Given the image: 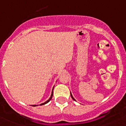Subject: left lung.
Segmentation results:
<instances>
[{
	"instance_id": "8db88e82",
	"label": "left lung",
	"mask_w": 126,
	"mask_h": 126,
	"mask_svg": "<svg viewBox=\"0 0 126 126\" xmlns=\"http://www.w3.org/2000/svg\"><path fill=\"white\" fill-rule=\"evenodd\" d=\"M70 95H71V97H72V98L73 100H74V101H76V100H75V98H74V97H73V96H72V93H71V92H70Z\"/></svg>"
}]
</instances>
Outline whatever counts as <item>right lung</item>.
<instances>
[{
	"label": "right lung",
	"instance_id": "1",
	"mask_svg": "<svg viewBox=\"0 0 126 126\" xmlns=\"http://www.w3.org/2000/svg\"><path fill=\"white\" fill-rule=\"evenodd\" d=\"M54 86L53 87V88H52V92H51V96H50V98H49L48 100H47V101H45V102L44 103H41V104H40V106H41V105H45V104H46V103H47L49 102V101H50V100H51V98H52V95H53V90H54ZM38 105H32V106H38Z\"/></svg>",
	"mask_w": 126,
	"mask_h": 126
}]
</instances>
